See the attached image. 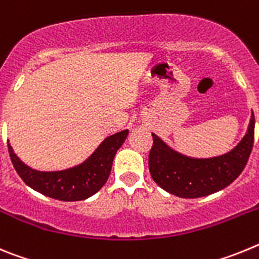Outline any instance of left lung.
Returning a JSON list of instances; mask_svg holds the SVG:
<instances>
[{"label":"left lung","instance_id":"obj_1","mask_svg":"<svg viewBox=\"0 0 259 259\" xmlns=\"http://www.w3.org/2000/svg\"><path fill=\"white\" fill-rule=\"evenodd\" d=\"M254 114L242 140L226 154L193 158L176 152L161 137L153 136L149 171L162 189L182 198H198L226 188L245 168L254 143Z\"/></svg>","mask_w":259,"mask_h":259}]
</instances>
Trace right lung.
Here are the masks:
<instances>
[{
  "mask_svg": "<svg viewBox=\"0 0 259 259\" xmlns=\"http://www.w3.org/2000/svg\"><path fill=\"white\" fill-rule=\"evenodd\" d=\"M128 130L106 137L85 161L61 171H38L14 153L8 143L14 168L28 187L59 201H81L97 193L107 182L114 157L127 139Z\"/></svg>",
  "mask_w": 259,
  "mask_h": 259,
  "instance_id": "add662e5",
  "label": "right lung"
}]
</instances>
